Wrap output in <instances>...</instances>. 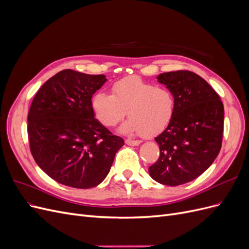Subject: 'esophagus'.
I'll list each match as a JSON object with an SVG mask.
<instances>
[{"label":"esophagus","instance_id":"34e87169","mask_svg":"<svg viewBox=\"0 0 249 249\" xmlns=\"http://www.w3.org/2000/svg\"><path fill=\"white\" fill-rule=\"evenodd\" d=\"M125 144L127 145H131V146H136L140 144V141L139 140H132V139H125Z\"/></svg>","mask_w":249,"mask_h":249}]
</instances>
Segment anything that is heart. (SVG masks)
<instances>
[{
	"mask_svg": "<svg viewBox=\"0 0 249 249\" xmlns=\"http://www.w3.org/2000/svg\"><path fill=\"white\" fill-rule=\"evenodd\" d=\"M92 109L105 126H114L127 110L129 119L119 127L124 134L152 136L163 131L175 113V96L169 89L155 86L137 78H125L112 86V95L97 92Z\"/></svg>",
	"mask_w": 249,
	"mask_h": 249,
	"instance_id": "b5f03b06",
	"label": "heart"
}]
</instances>
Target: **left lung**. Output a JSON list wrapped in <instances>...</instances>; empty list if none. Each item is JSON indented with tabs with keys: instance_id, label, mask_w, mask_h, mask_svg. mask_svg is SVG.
I'll return each mask as SVG.
<instances>
[{
	"instance_id": "8db88e82",
	"label": "left lung",
	"mask_w": 249,
	"mask_h": 249,
	"mask_svg": "<svg viewBox=\"0 0 249 249\" xmlns=\"http://www.w3.org/2000/svg\"><path fill=\"white\" fill-rule=\"evenodd\" d=\"M157 79L175 96V113L155 138L160 156L148 172L162 185H183L205 172L220 152L223 104L207 81L192 71L163 72Z\"/></svg>"
}]
</instances>
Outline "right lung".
Segmentation results:
<instances>
[{
	"label": "right lung",
	"mask_w": 249,
	"mask_h": 249,
	"mask_svg": "<svg viewBox=\"0 0 249 249\" xmlns=\"http://www.w3.org/2000/svg\"><path fill=\"white\" fill-rule=\"evenodd\" d=\"M107 79L64 70L37 91L28 115L30 149L56 182L88 189L106 178L124 144L94 118L91 99Z\"/></svg>",
	"instance_id": "add662e5"
}]
</instances>
